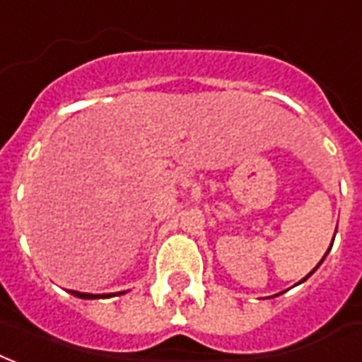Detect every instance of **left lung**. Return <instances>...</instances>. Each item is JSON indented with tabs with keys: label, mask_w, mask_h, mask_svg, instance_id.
Wrapping results in <instances>:
<instances>
[{
	"label": "left lung",
	"mask_w": 362,
	"mask_h": 362,
	"mask_svg": "<svg viewBox=\"0 0 362 362\" xmlns=\"http://www.w3.org/2000/svg\"><path fill=\"white\" fill-rule=\"evenodd\" d=\"M324 257H326V255H324ZM320 263H322V261H320ZM320 263H318V264H320ZM318 264H317V267H318ZM313 272H315V270H313ZM313 272H310V274H313ZM310 274H309V276H310ZM309 276H305L303 280H307V278H309Z\"/></svg>",
	"instance_id": "8db88e82"
}]
</instances>
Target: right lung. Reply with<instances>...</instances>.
<instances>
[{"label": "right lung", "mask_w": 362, "mask_h": 362, "mask_svg": "<svg viewBox=\"0 0 362 362\" xmlns=\"http://www.w3.org/2000/svg\"><path fill=\"white\" fill-rule=\"evenodd\" d=\"M72 296H76V297H82V299H95V297H107V296H92V293H82V291H74L71 290Z\"/></svg>", "instance_id": "right-lung-1"}]
</instances>
